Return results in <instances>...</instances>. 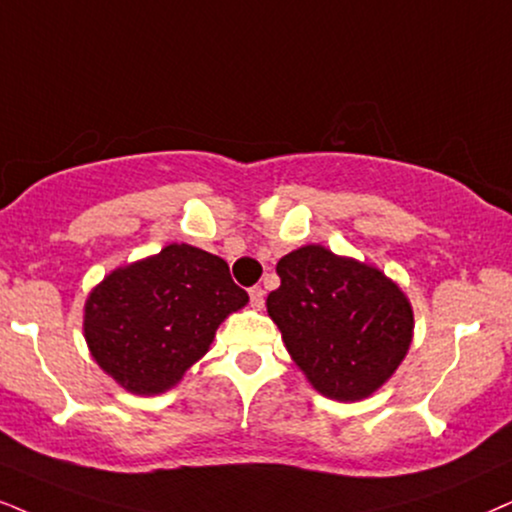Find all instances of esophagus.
<instances>
[{
  "mask_svg": "<svg viewBox=\"0 0 512 512\" xmlns=\"http://www.w3.org/2000/svg\"><path fill=\"white\" fill-rule=\"evenodd\" d=\"M248 293H250V304H252V307L262 309L264 307V290L260 286H255V288H250Z\"/></svg>",
  "mask_w": 512,
  "mask_h": 512,
  "instance_id": "obj_1",
  "label": "esophagus"
}]
</instances>
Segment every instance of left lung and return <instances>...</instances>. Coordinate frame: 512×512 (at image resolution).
Wrapping results in <instances>:
<instances>
[{"instance_id": "left-lung-1", "label": "left lung", "mask_w": 512, "mask_h": 512, "mask_svg": "<svg viewBox=\"0 0 512 512\" xmlns=\"http://www.w3.org/2000/svg\"><path fill=\"white\" fill-rule=\"evenodd\" d=\"M276 274L267 312L316 392L357 401L390 380L413 338L411 302L392 278L323 245L288 252Z\"/></svg>"}]
</instances>
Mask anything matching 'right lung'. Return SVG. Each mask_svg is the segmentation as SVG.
Returning a JSON list of instances; mask_svg holds the SVG:
<instances>
[{"label": "right lung", "mask_w": 512, "mask_h": 512, "mask_svg": "<svg viewBox=\"0 0 512 512\" xmlns=\"http://www.w3.org/2000/svg\"><path fill=\"white\" fill-rule=\"evenodd\" d=\"M248 304L222 257L172 243L108 274L84 304L96 364L132 394H160L208 352L226 316Z\"/></svg>", "instance_id": "add662e5"}]
</instances>
